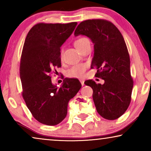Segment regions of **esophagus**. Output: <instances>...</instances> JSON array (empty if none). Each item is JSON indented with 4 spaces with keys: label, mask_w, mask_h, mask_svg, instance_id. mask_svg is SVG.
<instances>
[{
    "label": "esophagus",
    "mask_w": 151,
    "mask_h": 151,
    "mask_svg": "<svg viewBox=\"0 0 151 151\" xmlns=\"http://www.w3.org/2000/svg\"><path fill=\"white\" fill-rule=\"evenodd\" d=\"M80 82H81L82 85L84 86V80L83 79H81V80H80Z\"/></svg>",
    "instance_id": "34e87169"
}]
</instances>
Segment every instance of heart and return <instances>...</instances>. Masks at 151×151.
<instances>
[{
    "label": "heart",
    "instance_id": "heart-1",
    "mask_svg": "<svg viewBox=\"0 0 151 151\" xmlns=\"http://www.w3.org/2000/svg\"><path fill=\"white\" fill-rule=\"evenodd\" d=\"M90 45V41L85 37H80L74 41V46L78 51H81ZM63 49L61 50V56H63ZM86 65L84 64H80L72 67L67 71V75L71 78H82L85 73Z\"/></svg>",
    "mask_w": 151,
    "mask_h": 151
}]
</instances>
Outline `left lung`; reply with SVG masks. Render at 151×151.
<instances>
[{
    "label": "left lung",
    "mask_w": 151,
    "mask_h": 151,
    "mask_svg": "<svg viewBox=\"0 0 151 151\" xmlns=\"http://www.w3.org/2000/svg\"><path fill=\"white\" fill-rule=\"evenodd\" d=\"M74 35L87 36L94 44L91 68H96L95 76L104 80V83L88 80L84 84L92 88L97 111L109 120L119 118L131 103L133 87L130 57L122 35L112 22L103 19L81 22Z\"/></svg>",
    "instance_id": "8db88e82"
}]
</instances>
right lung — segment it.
Listing matches in <instances>:
<instances>
[{
  "label": "right lung",
  "mask_w": 151,
  "mask_h": 151,
  "mask_svg": "<svg viewBox=\"0 0 151 151\" xmlns=\"http://www.w3.org/2000/svg\"><path fill=\"white\" fill-rule=\"evenodd\" d=\"M77 24H36L24 40L20 65L22 95L33 117L43 124L60 123L67 116L69 100L82 86L76 78H66L58 88L50 76L61 67L60 47Z\"/></svg>",
  "instance_id": "right-lung-1"
}]
</instances>
